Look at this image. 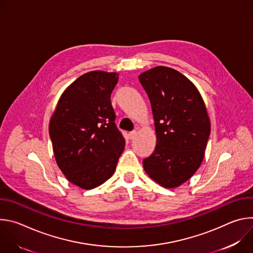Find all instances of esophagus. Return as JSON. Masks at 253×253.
I'll return each mask as SVG.
<instances>
[{"label":"esophagus","instance_id":"1","mask_svg":"<svg viewBox=\"0 0 253 253\" xmlns=\"http://www.w3.org/2000/svg\"><path fill=\"white\" fill-rule=\"evenodd\" d=\"M135 135H136V131L129 132V134H128V136H129V138H130V139H133V138L135 137Z\"/></svg>","mask_w":253,"mask_h":253}]
</instances>
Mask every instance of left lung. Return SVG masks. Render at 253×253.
Masks as SVG:
<instances>
[{
  "label": "left lung",
  "instance_id": "left-lung-1",
  "mask_svg": "<svg viewBox=\"0 0 253 253\" xmlns=\"http://www.w3.org/2000/svg\"><path fill=\"white\" fill-rule=\"evenodd\" d=\"M148 95L156 132L155 150L143 160L148 176L165 188L186 182L200 167L210 120L195 85L180 72L157 66L139 75Z\"/></svg>",
  "mask_w": 253,
  "mask_h": 253
}]
</instances>
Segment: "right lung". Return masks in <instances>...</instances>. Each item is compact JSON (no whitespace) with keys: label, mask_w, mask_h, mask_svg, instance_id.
<instances>
[{"label":"right lung","mask_w":253,"mask_h":253,"mask_svg":"<svg viewBox=\"0 0 253 253\" xmlns=\"http://www.w3.org/2000/svg\"><path fill=\"white\" fill-rule=\"evenodd\" d=\"M117 82L115 72L91 71L80 76L63 92L50 120L57 165L82 189L109 179L125 147L110 100Z\"/></svg>","instance_id":"add662e5"}]
</instances>
